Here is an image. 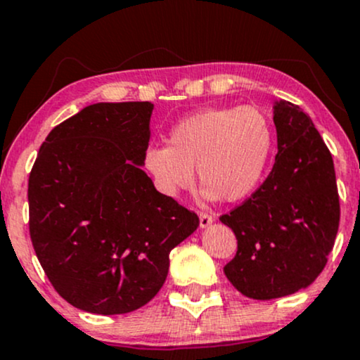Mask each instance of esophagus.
<instances>
[{"instance_id":"1","label":"esophagus","mask_w":360,"mask_h":360,"mask_svg":"<svg viewBox=\"0 0 360 360\" xmlns=\"http://www.w3.org/2000/svg\"><path fill=\"white\" fill-rule=\"evenodd\" d=\"M198 217H200V226H201V229H206V226H208L210 223L213 221L212 214L206 213V212H198Z\"/></svg>"}]
</instances>
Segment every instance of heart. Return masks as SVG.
Wrapping results in <instances>:
<instances>
[{"instance_id": "obj_1", "label": "heart", "mask_w": 360, "mask_h": 360, "mask_svg": "<svg viewBox=\"0 0 360 360\" xmlns=\"http://www.w3.org/2000/svg\"><path fill=\"white\" fill-rule=\"evenodd\" d=\"M274 128L255 106H217L177 122L167 146H150L143 166L167 196L198 179L206 196L240 201L262 183L274 152Z\"/></svg>"}]
</instances>
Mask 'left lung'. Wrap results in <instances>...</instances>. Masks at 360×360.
Wrapping results in <instances>:
<instances>
[{
    "instance_id": "8db88e82",
    "label": "left lung",
    "mask_w": 360,
    "mask_h": 360,
    "mask_svg": "<svg viewBox=\"0 0 360 360\" xmlns=\"http://www.w3.org/2000/svg\"><path fill=\"white\" fill-rule=\"evenodd\" d=\"M278 155L267 179L220 220L237 237L223 267L252 300H274L307 288L325 269L340 221L333 159L298 105H276Z\"/></svg>"
}]
</instances>
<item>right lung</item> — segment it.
Instances as JSON below:
<instances>
[{
    "label": "right lung",
    "instance_id": "1",
    "mask_svg": "<svg viewBox=\"0 0 360 360\" xmlns=\"http://www.w3.org/2000/svg\"><path fill=\"white\" fill-rule=\"evenodd\" d=\"M148 101L96 103L53 127L28 176V230L40 266L72 307L122 315L162 288L169 254L200 218L140 169Z\"/></svg>",
    "mask_w": 360,
    "mask_h": 360
}]
</instances>
